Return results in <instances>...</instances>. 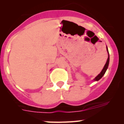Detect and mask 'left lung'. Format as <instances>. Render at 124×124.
<instances>
[{
  "label": "left lung",
  "mask_w": 124,
  "mask_h": 124,
  "mask_svg": "<svg viewBox=\"0 0 124 124\" xmlns=\"http://www.w3.org/2000/svg\"><path fill=\"white\" fill-rule=\"evenodd\" d=\"M106 48H107V53H108V58H107V61H106V64H105L104 67V68H102V71H101L100 73L98 75V76H96V77H95V78H93V81H98V80H100L101 78L102 77V76H103L104 75V74L106 73V70H107V68H108V64H109L110 57H109V53H108V48H107V47H106Z\"/></svg>",
  "instance_id": "obj_1"
}]
</instances>
